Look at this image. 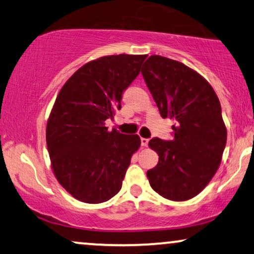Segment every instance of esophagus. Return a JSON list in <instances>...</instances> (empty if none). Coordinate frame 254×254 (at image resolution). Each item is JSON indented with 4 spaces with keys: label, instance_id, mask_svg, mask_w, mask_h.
<instances>
[{
    "label": "esophagus",
    "instance_id": "34e87169",
    "mask_svg": "<svg viewBox=\"0 0 254 254\" xmlns=\"http://www.w3.org/2000/svg\"><path fill=\"white\" fill-rule=\"evenodd\" d=\"M140 144H142V146H147V144H149V139L147 138H140Z\"/></svg>",
    "mask_w": 254,
    "mask_h": 254
}]
</instances>
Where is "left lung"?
Segmentation results:
<instances>
[{
  "instance_id": "left-lung-1",
  "label": "left lung",
  "mask_w": 254,
  "mask_h": 254,
  "mask_svg": "<svg viewBox=\"0 0 254 254\" xmlns=\"http://www.w3.org/2000/svg\"><path fill=\"white\" fill-rule=\"evenodd\" d=\"M142 73L160 116L175 121L172 140L149 142L159 159L147 179L162 197L189 200L204 190L223 158L227 131L219 99L203 76L178 61L152 55Z\"/></svg>"
}]
</instances>
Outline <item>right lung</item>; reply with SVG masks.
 <instances>
[{
	"label": "right lung",
	"instance_id": "obj_1",
	"mask_svg": "<svg viewBox=\"0 0 254 254\" xmlns=\"http://www.w3.org/2000/svg\"><path fill=\"white\" fill-rule=\"evenodd\" d=\"M147 55H110L90 61L62 86L47 123L51 169L61 185L79 201L99 204L120 192L138 134L105 127L121 109L123 91Z\"/></svg>",
	"mask_w": 254,
	"mask_h": 254
}]
</instances>
